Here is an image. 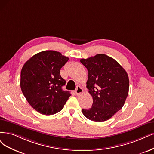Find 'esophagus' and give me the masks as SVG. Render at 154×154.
Returning a JSON list of instances; mask_svg holds the SVG:
<instances>
[{"label": "esophagus", "mask_w": 154, "mask_h": 154, "mask_svg": "<svg viewBox=\"0 0 154 154\" xmlns=\"http://www.w3.org/2000/svg\"><path fill=\"white\" fill-rule=\"evenodd\" d=\"M75 94L77 96H79V95H81L83 93V89H82V88L81 86H77V89L75 91Z\"/></svg>", "instance_id": "34e87169"}]
</instances>
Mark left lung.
I'll return each instance as SVG.
<instances>
[{
	"label": "left lung",
	"instance_id": "left-lung-1",
	"mask_svg": "<svg viewBox=\"0 0 154 154\" xmlns=\"http://www.w3.org/2000/svg\"><path fill=\"white\" fill-rule=\"evenodd\" d=\"M81 63L88 71L86 82L93 103L89 109H82L89 120L103 122L110 119L124 105L129 93V77L122 66L111 57L98 54Z\"/></svg>",
	"mask_w": 154,
	"mask_h": 154
}]
</instances>
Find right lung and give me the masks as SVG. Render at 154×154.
Wrapping results in <instances>:
<instances>
[{"label": "right lung", "instance_id": "1", "mask_svg": "<svg viewBox=\"0 0 154 154\" xmlns=\"http://www.w3.org/2000/svg\"><path fill=\"white\" fill-rule=\"evenodd\" d=\"M68 60L58 51H44L33 55L22 68V93L33 109L41 114L59 112L71 96L62 89L66 81L60 75L61 68Z\"/></svg>", "mask_w": 154, "mask_h": 154}]
</instances>
